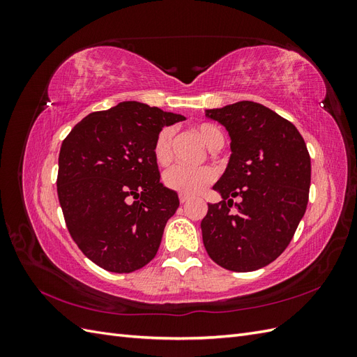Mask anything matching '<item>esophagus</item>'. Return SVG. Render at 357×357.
Returning <instances> with one entry per match:
<instances>
[{
	"label": "esophagus",
	"instance_id": "34e87169",
	"mask_svg": "<svg viewBox=\"0 0 357 357\" xmlns=\"http://www.w3.org/2000/svg\"><path fill=\"white\" fill-rule=\"evenodd\" d=\"M178 199H180V202H181V204H185V202H188V201H189V197H188V195H183V193H180V195H178Z\"/></svg>",
	"mask_w": 357,
	"mask_h": 357
}]
</instances>
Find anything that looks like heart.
Instances as JSON below:
<instances>
[{
  "label": "heart",
  "instance_id": "b5f03b06",
  "mask_svg": "<svg viewBox=\"0 0 357 357\" xmlns=\"http://www.w3.org/2000/svg\"><path fill=\"white\" fill-rule=\"evenodd\" d=\"M193 131L199 137L204 146L210 150H219L222 149L225 143V137L220 129L211 125V123H199ZM172 132L171 128H164L158 134L153 146V156L158 164L165 165L171 160L172 156ZM215 178V171L208 167H185V165H174L168 168L164 176H162V181L164 185L171 189L183 193V195H197L205 186H208L210 183Z\"/></svg>",
  "mask_w": 357,
  "mask_h": 357
}]
</instances>
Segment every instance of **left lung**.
Returning <instances> with one entry per match:
<instances>
[{"label":"left lung","mask_w":357,"mask_h":357,"mask_svg":"<svg viewBox=\"0 0 357 357\" xmlns=\"http://www.w3.org/2000/svg\"><path fill=\"white\" fill-rule=\"evenodd\" d=\"M205 116L226 128L231 158L213 186L222 201L208 204L201 222L204 247L222 268L256 271L284 252L304 218L308 150L295 125L262 104L240 101L205 110Z\"/></svg>","instance_id":"obj_1"}]
</instances>
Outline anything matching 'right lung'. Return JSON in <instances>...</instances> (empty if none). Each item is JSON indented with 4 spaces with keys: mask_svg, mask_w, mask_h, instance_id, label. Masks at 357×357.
I'll list each match as a JSON object with an SVG mask.
<instances>
[{
    "mask_svg": "<svg viewBox=\"0 0 357 357\" xmlns=\"http://www.w3.org/2000/svg\"><path fill=\"white\" fill-rule=\"evenodd\" d=\"M185 121L138 101L95 112L62 142L58 198L67 228L86 257L110 273H132L156 256L178 208L160 183L153 146L164 126Z\"/></svg>",
    "mask_w": 357,
    "mask_h": 357,
    "instance_id": "right-lung-1",
    "label": "right lung"
}]
</instances>
